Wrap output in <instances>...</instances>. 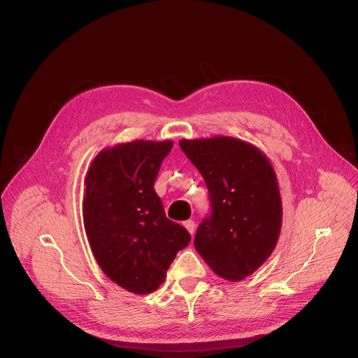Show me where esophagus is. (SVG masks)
Listing matches in <instances>:
<instances>
[{"instance_id": "1", "label": "esophagus", "mask_w": 358, "mask_h": 358, "mask_svg": "<svg viewBox=\"0 0 358 358\" xmlns=\"http://www.w3.org/2000/svg\"><path fill=\"white\" fill-rule=\"evenodd\" d=\"M183 227L186 228V231H187L190 235H194V232H195V222H194V221H185V222H183Z\"/></svg>"}]
</instances>
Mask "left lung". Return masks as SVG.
Listing matches in <instances>:
<instances>
[{"label": "left lung", "mask_w": 358, "mask_h": 358, "mask_svg": "<svg viewBox=\"0 0 358 358\" xmlns=\"http://www.w3.org/2000/svg\"><path fill=\"white\" fill-rule=\"evenodd\" d=\"M179 146L205 179L212 205L195 248L219 277L242 281L271 257L280 238L277 173L261 149L236 137L182 139Z\"/></svg>", "instance_id": "8db88e82"}]
</instances>
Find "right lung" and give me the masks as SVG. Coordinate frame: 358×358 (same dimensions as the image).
<instances>
[{
	"mask_svg": "<svg viewBox=\"0 0 358 358\" xmlns=\"http://www.w3.org/2000/svg\"><path fill=\"white\" fill-rule=\"evenodd\" d=\"M172 141H133L100 150L85 178L83 222L92 252L119 287L146 295L166 278L190 242L172 222L153 187Z\"/></svg>",
	"mask_w": 358,
	"mask_h": 358,
	"instance_id": "right-lung-1",
	"label": "right lung"
}]
</instances>
